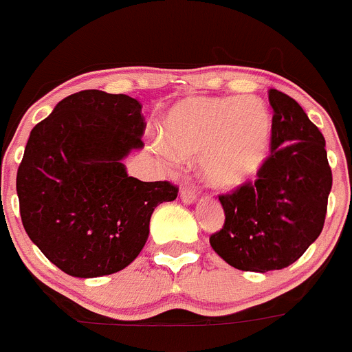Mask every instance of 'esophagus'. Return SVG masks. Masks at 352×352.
Listing matches in <instances>:
<instances>
[{
  "mask_svg": "<svg viewBox=\"0 0 352 352\" xmlns=\"http://www.w3.org/2000/svg\"><path fill=\"white\" fill-rule=\"evenodd\" d=\"M179 197H182V201L185 204H192L197 199V190H195L192 183H185L182 186V190H179Z\"/></svg>",
  "mask_w": 352,
  "mask_h": 352,
  "instance_id": "34e87169",
  "label": "esophagus"
}]
</instances>
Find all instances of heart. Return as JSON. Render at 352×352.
Instances as JSON below:
<instances>
[{"label":"heart","mask_w":352,"mask_h":352,"mask_svg":"<svg viewBox=\"0 0 352 352\" xmlns=\"http://www.w3.org/2000/svg\"><path fill=\"white\" fill-rule=\"evenodd\" d=\"M272 141V111L259 96H195L170 109L153 149L169 160L201 158L211 185L234 188L256 178Z\"/></svg>","instance_id":"b5f03b06"}]
</instances>
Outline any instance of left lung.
I'll return each mask as SVG.
<instances>
[{
	"label": "left lung",
	"instance_id": "8db88e82",
	"mask_svg": "<svg viewBox=\"0 0 352 352\" xmlns=\"http://www.w3.org/2000/svg\"><path fill=\"white\" fill-rule=\"evenodd\" d=\"M272 155L257 179L219 195L226 222L210 245L241 272L287 268L321 234L331 190L326 142L301 105L270 89Z\"/></svg>",
	"mask_w": 352,
	"mask_h": 352
}]
</instances>
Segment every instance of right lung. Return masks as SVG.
I'll return each mask as SVG.
<instances>
[{"label": "right lung", "instance_id": "right-lung-1", "mask_svg": "<svg viewBox=\"0 0 352 352\" xmlns=\"http://www.w3.org/2000/svg\"><path fill=\"white\" fill-rule=\"evenodd\" d=\"M142 105L84 89L31 130L17 170L21 219L42 254L67 275L126 268L146 245L149 219L178 195L169 182H141L123 158L144 146Z\"/></svg>", "mask_w": 352, "mask_h": 352}]
</instances>
